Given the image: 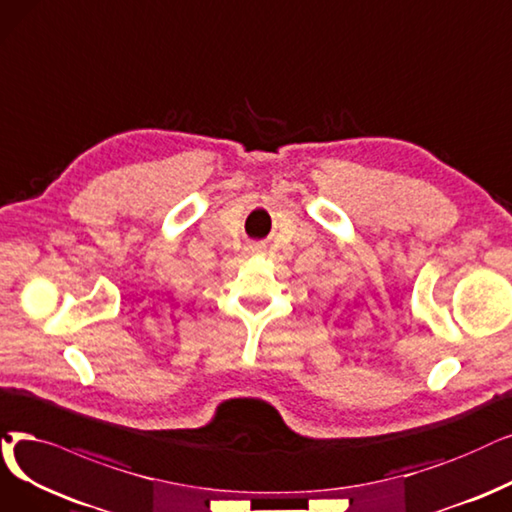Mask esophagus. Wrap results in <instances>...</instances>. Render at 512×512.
Here are the masks:
<instances>
[{"mask_svg": "<svg viewBox=\"0 0 512 512\" xmlns=\"http://www.w3.org/2000/svg\"><path fill=\"white\" fill-rule=\"evenodd\" d=\"M250 252L254 254V252H258V245H252V248H250Z\"/></svg>", "mask_w": 512, "mask_h": 512, "instance_id": "obj_1", "label": "esophagus"}]
</instances>
